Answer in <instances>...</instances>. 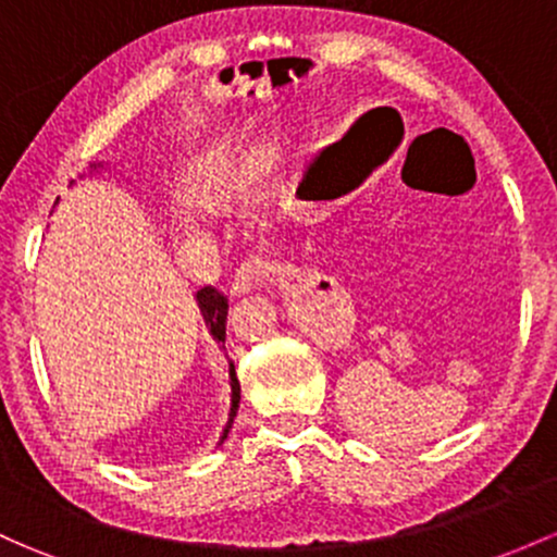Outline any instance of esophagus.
Segmentation results:
<instances>
[{
	"label": "esophagus",
	"mask_w": 557,
	"mask_h": 557,
	"mask_svg": "<svg viewBox=\"0 0 557 557\" xmlns=\"http://www.w3.org/2000/svg\"><path fill=\"white\" fill-rule=\"evenodd\" d=\"M269 277H274V263L263 259V256H250V259L239 263L237 272H234V277L230 280V294L232 296L248 294L250 288L267 283Z\"/></svg>",
	"instance_id": "34e87169"
}]
</instances>
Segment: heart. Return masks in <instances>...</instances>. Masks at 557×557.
Here are the masks:
<instances>
[{"label":"heart","mask_w":557,"mask_h":557,"mask_svg":"<svg viewBox=\"0 0 557 557\" xmlns=\"http://www.w3.org/2000/svg\"><path fill=\"white\" fill-rule=\"evenodd\" d=\"M191 189H195V195L200 197V200L215 202L230 197L232 191L237 189V184H234L230 175L224 173V168H219L215 162H208V165H202L200 171H197L195 181H191ZM175 215H178L181 224L189 226V230L200 226V213H197L195 208H178V213Z\"/></svg>","instance_id":"b5f03b06"}]
</instances>
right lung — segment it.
<instances>
[{
  "instance_id": "add662e5",
  "label": "right lung",
  "mask_w": 557,
  "mask_h": 557,
  "mask_svg": "<svg viewBox=\"0 0 557 557\" xmlns=\"http://www.w3.org/2000/svg\"><path fill=\"white\" fill-rule=\"evenodd\" d=\"M197 301H200L205 323H208L210 333H213L219 342H224V336H226V309H230V298L221 294V290H215L213 285H205L202 290H197ZM237 408H239V382H237V373H234V366H232V408H230V424H226L224 437L230 435L232 421H234V417H237ZM224 437H221V441H224Z\"/></svg>"
}]
</instances>
